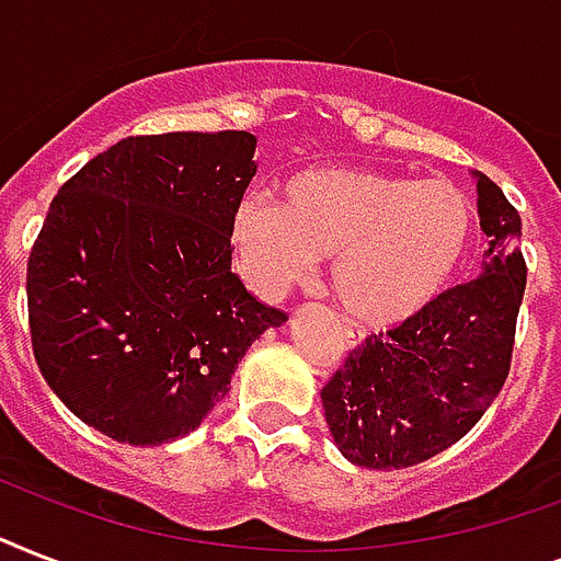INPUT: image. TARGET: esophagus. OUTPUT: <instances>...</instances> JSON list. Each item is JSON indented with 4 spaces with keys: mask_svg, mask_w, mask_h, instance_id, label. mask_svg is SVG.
<instances>
[{
    "mask_svg": "<svg viewBox=\"0 0 561 561\" xmlns=\"http://www.w3.org/2000/svg\"><path fill=\"white\" fill-rule=\"evenodd\" d=\"M343 341H346V346H350V350H355V346L360 343V334L352 332V329H343Z\"/></svg>",
    "mask_w": 561,
    "mask_h": 561,
    "instance_id": "esophagus-1",
    "label": "esophagus"
}]
</instances>
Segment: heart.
Returning <instances> with one entry per match:
<instances>
[{
  "label": "heart",
  "instance_id": "obj_1",
  "mask_svg": "<svg viewBox=\"0 0 561 561\" xmlns=\"http://www.w3.org/2000/svg\"><path fill=\"white\" fill-rule=\"evenodd\" d=\"M474 203L448 180L317 165L290 174L282 203L250 192L232 211L238 264L282 297L334 255L332 294L350 320L390 329L425 311L460 271Z\"/></svg>",
  "mask_w": 561,
  "mask_h": 561
}]
</instances>
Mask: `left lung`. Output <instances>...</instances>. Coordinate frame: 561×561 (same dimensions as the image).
Segmentation results:
<instances>
[{"instance_id":"8db88e82","label":"left lung","mask_w":561,"mask_h":561,"mask_svg":"<svg viewBox=\"0 0 561 561\" xmlns=\"http://www.w3.org/2000/svg\"><path fill=\"white\" fill-rule=\"evenodd\" d=\"M474 180L489 238L483 273L367 337L320 392L334 445L355 466L408 469L431 460L478 425L510 375L527 285L522 215L486 174L474 171Z\"/></svg>"}]
</instances>
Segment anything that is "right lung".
I'll return each instance as SVG.
<instances>
[{
    "label": "right lung",
    "instance_id": "add662e5",
    "mask_svg": "<svg viewBox=\"0 0 561 561\" xmlns=\"http://www.w3.org/2000/svg\"><path fill=\"white\" fill-rule=\"evenodd\" d=\"M255 136L122 139L48 206L28 259L37 367L75 416L116 443L192 434L259 334L288 320L232 273V211Z\"/></svg>",
    "mask_w": 561,
    "mask_h": 561
}]
</instances>
